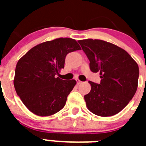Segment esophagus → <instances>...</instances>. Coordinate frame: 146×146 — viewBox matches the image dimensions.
Here are the masks:
<instances>
[{
    "label": "esophagus",
    "instance_id": "1",
    "mask_svg": "<svg viewBox=\"0 0 146 146\" xmlns=\"http://www.w3.org/2000/svg\"><path fill=\"white\" fill-rule=\"evenodd\" d=\"M76 81H77V85H80V84H81V83H82V82H81V81L79 79H76Z\"/></svg>",
    "mask_w": 146,
    "mask_h": 146
}]
</instances>
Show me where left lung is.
I'll list each match as a JSON object with an SVG mask.
<instances>
[{"mask_svg":"<svg viewBox=\"0 0 146 146\" xmlns=\"http://www.w3.org/2000/svg\"><path fill=\"white\" fill-rule=\"evenodd\" d=\"M90 60L92 72H99L100 84L89 81L91 91L84 96L88 109L99 116H112L121 111L135 94L139 67L126 50L99 39L79 40Z\"/></svg>","mask_w":146,"mask_h":146,"instance_id":"1","label":"left lung"}]
</instances>
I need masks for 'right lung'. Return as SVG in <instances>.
Masks as SVG:
<instances>
[{
    "label": "right lung",
    "instance_id": "add662e5",
    "mask_svg": "<svg viewBox=\"0 0 146 146\" xmlns=\"http://www.w3.org/2000/svg\"><path fill=\"white\" fill-rule=\"evenodd\" d=\"M81 50L76 40L58 38L36 45L18 60L14 86L25 106L38 116H49L65 106L77 82L55 75L64 68L68 53Z\"/></svg>",
    "mask_w": 146,
    "mask_h": 146
}]
</instances>
